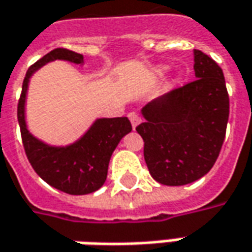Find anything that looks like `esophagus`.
I'll list each match as a JSON object with an SVG mask.
<instances>
[{"instance_id": "1", "label": "esophagus", "mask_w": 252, "mask_h": 252, "mask_svg": "<svg viewBox=\"0 0 252 252\" xmlns=\"http://www.w3.org/2000/svg\"><path fill=\"white\" fill-rule=\"evenodd\" d=\"M128 117H129V121H131V124H132V128L135 129L136 128V126L139 124L140 123V119H139V116L136 114V113H129L128 114Z\"/></svg>"}]
</instances>
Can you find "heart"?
<instances>
[{"label":"heart","mask_w":252,"mask_h":252,"mask_svg":"<svg viewBox=\"0 0 252 252\" xmlns=\"http://www.w3.org/2000/svg\"><path fill=\"white\" fill-rule=\"evenodd\" d=\"M167 70H168V67H167V66H160V67L156 68L155 74H156V76H162V74H164V73H165ZM179 81H181V77H179V76H176V77H174V78H172V84H178Z\"/></svg>","instance_id":"1"}]
</instances>
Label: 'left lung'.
<instances>
[{
  "label": "left lung",
  "instance_id": "obj_1",
  "mask_svg": "<svg viewBox=\"0 0 252 252\" xmlns=\"http://www.w3.org/2000/svg\"><path fill=\"white\" fill-rule=\"evenodd\" d=\"M193 83L152 100L142 109L145 121L136 131L143 155L158 184L182 186L212 168L226 133L229 95L222 68L194 49Z\"/></svg>",
  "mask_w": 252,
  "mask_h": 252
}]
</instances>
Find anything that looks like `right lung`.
Here are the masks:
<instances>
[{"instance_id":"add662e5","label":"right lung","mask_w":252,"mask_h":252,"mask_svg":"<svg viewBox=\"0 0 252 252\" xmlns=\"http://www.w3.org/2000/svg\"><path fill=\"white\" fill-rule=\"evenodd\" d=\"M54 61L83 64L84 56L64 48H56L27 70L18 104V121L23 146L34 171L48 185L68 194H88L103 186L113 152L120 140L132 131V126L126 117L97 119L80 139L67 146H52L35 138L26 123L29 83L38 68Z\"/></svg>"}]
</instances>
